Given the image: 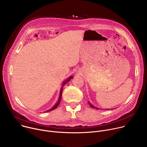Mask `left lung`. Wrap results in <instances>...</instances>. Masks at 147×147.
<instances>
[{
  "mask_svg": "<svg viewBox=\"0 0 147 147\" xmlns=\"http://www.w3.org/2000/svg\"><path fill=\"white\" fill-rule=\"evenodd\" d=\"M88 102V103H89V105H90V107H91V108H94V109H99V108H96V107H94L93 105H92L90 102ZM101 110H102V109H100ZM105 110H107V109H105ZM107 110H111V109H107Z\"/></svg>",
  "mask_w": 147,
  "mask_h": 147,
  "instance_id": "1",
  "label": "left lung"
}]
</instances>
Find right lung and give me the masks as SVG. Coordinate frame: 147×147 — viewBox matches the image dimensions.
<instances>
[{
	"instance_id": "add662e5",
	"label": "right lung",
	"mask_w": 147,
	"mask_h": 147,
	"mask_svg": "<svg viewBox=\"0 0 147 147\" xmlns=\"http://www.w3.org/2000/svg\"><path fill=\"white\" fill-rule=\"evenodd\" d=\"M73 78V76H70V77H69L67 80H65L63 82V83H62V85H61V88H60V94H59V99H58V100H57V102H56V103L55 105L52 108H51L49 110H48V111H46V112H50V111H53V110H54V109H55L57 107H58V105H59V103H60V100H61V94H62V90H63V86L66 84L67 83V82H68L71 78Z\"/></svg>"
}]
</instances>
